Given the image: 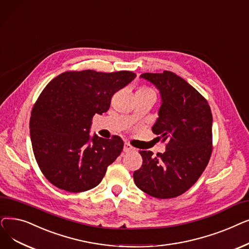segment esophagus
<instances>
[{
  "label": "esophagus",
  "instance_id": "1",
  "mask_svg": "<svg viewBox=\"0 0 249 249\" xmlns=\"http://www.w3.org/2000/svg\"><path fill=\"white\" fill-rule=\"evenodd\" d=\"M131 151H134V148L129 145V144H127V143H124V152H131Z\"/></svg>",
  "mask_w": 249,
  "mask_h": 249
}]
</instances>
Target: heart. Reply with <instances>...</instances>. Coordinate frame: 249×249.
Here are the masks:
<instances>
[{
  "label": "heart",
  "instance_id": "obj_1",
  "mask_svg": "<svg viewBox=\"0 0 249 249\" xmlns=\"http://www.w3.org/2000/svg\"><path fill=\"white\" fill-rule=\"evenodd\" d=\"M137 92H139V93H146V94H154V95H155V93H154V91L152 89H150V88H147V87H142Z\"/></svg>",
  "mask_w": 249,
  "mask_h": 249
}]
</instances>
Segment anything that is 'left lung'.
Listing matches in <instances>:
<instances>
[{
  "label": "left lung",
  "instance_id": "8db88e82",
  "mask_svg": "<svg viewBox=\"0 0 249 249\" xmlns=\"http://www.w3.org/2000/svg\"><path fill=\"white\" fill-rule=\"evenodd\" d=\"M157 88L161 97L153 133L167 145L156 157L140 151L143 164L134 172L136 185L157 198L175 197L202 175L212 154L213 117L207 100L181 77L164 71L140 76Z\"/></svg>",
  "mask_w": 249,
  "mask_h": 249
}]
</instances>
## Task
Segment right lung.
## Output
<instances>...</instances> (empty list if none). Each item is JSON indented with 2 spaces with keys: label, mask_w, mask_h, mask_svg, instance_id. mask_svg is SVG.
Listing matches in <instances>:
<instances>
[{
  "label": "right lung",
  "mask_w": 249,
  "mask_h": 249,
  "mask_svg": "<svg viewBox=\"0 0 249 249\" xmlns=\"http://www.w3.org/2000/svg\"><path fill=\"white\" fill-rule=\"evenodd\" d=\"M135 78L128 71L85 70L63 73L46 85L33 106L29 127L35 159L51 183L81 193L101 182L124 142L118 136L90 135L92 118L107 111L113 94Z\"/></svg>",
  "instance_id": "obj_1"
}]
</instances>
